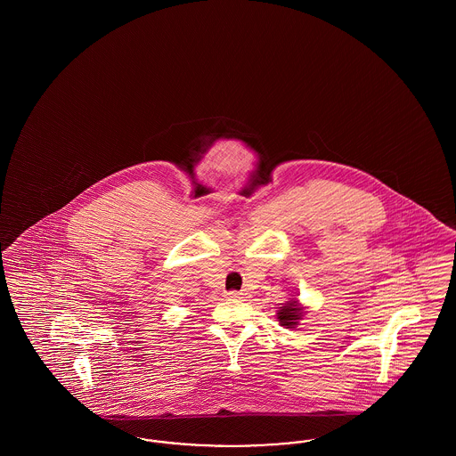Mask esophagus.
<instances>
[{
  "mask_svg": "<svg viewBox=\"0 0 456 456\" xmlns=\"http://www.w3.org/2000/svg\"><path fill=\"white\" fill-rule=\"evenodd\" d=\"M227 297H229V299H244V297H246V294H244V292H236V290H232V292H229V294H227Z\"/></svg>",
  "mask_w": 456,
  "mask_h": 456,
  "instance_id": "34e87169",
  "label": "esophagus"
}]
</instances>
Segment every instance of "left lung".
I'll use <instances>...</instances> for the list:
<instances>
[{
	"mask_svg": "<svg viewBox=\"0 0 456 456\" xmlns=\"http://www.w3.org/2000/svg\"><path fill=\"white\" fill-rule=\"evenodd\" d=\"M304 314H305V307L299 303V299H290L279 307L277 320L283 328H297Z\"/></svg>",
	"mask_w": 456,
	"mask_h": 456,
	"instance_id": "obj_1",
	"label": "left lung"
}]
</instances>
